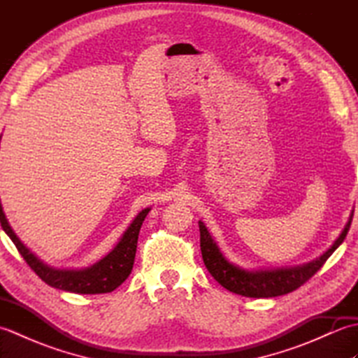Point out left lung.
I'll return each instance as SVG.
<instances>
[{
  "label": "left lung",
  "instance_id": "1",
  "mask_svg": "<svg viewBox=\"0 0 358 358\" xmlns=\"http://www.w3.org/2000/svg\"><path fill=\"white\" fill-rule=\"evenodd\" d=\"M352 217L354 210L351 212V217H349L345 229L341 231L338 238L332 243V246L326 252L317 257L315 260L292 266V268L277 269H245L238 264H234L224 257L217 241L212 238L206 224L200 220V248L203 262L206 264L210 275L223 287H226L227 291L234 294L252 296V299H269V296L285 295L295 291L303 283H306L322 268L324 262L332 255L334 250L346 238L349 227H351Z\"/></svg>",
  "mask_w": 358,
  "mask_h": 358
}]
</instances>
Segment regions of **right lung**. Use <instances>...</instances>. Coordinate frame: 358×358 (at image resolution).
Wrapping results in <instances>:
<instances>
[{
  "label": "right lung",
  "mask_w": 358,
  "mask_h": 358,
  "mask_svg": "<svg viewBox=\"0 0 358 358\" xmlns=\"http://www.w3.org/2000/svg\"><path fill=\"white\" fill-rule=\"evenodd\" d=\"M1 141V135H0ZM150 208L138 212L132 223L129 224L124 234L121 235L120 241L115 245L108 255H104L101 260H98L92 266L83 269H59L44 263L41 258H38L24 243L20 240L17 234L13 232L9 222L4 215V210L0 200V223L3 231L9 235L13 245L17 246L18 252L24 258L26 263L34 269V272L40 277L44 283L52 287L62 289V291L75 292V294H106L112 292L123 283L129 277L135 260L136 241L144 218L149 214Z\"/></svg>",
  "instance_id": "add662e5"
}]
</instances>
